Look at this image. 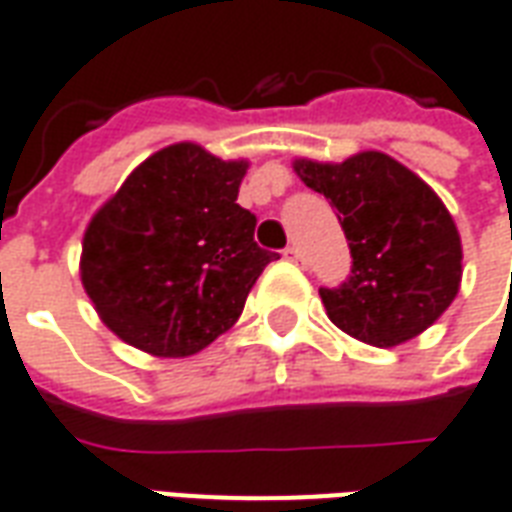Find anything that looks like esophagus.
Segmentation results:
<instances>
[{
    "label": "esophagus",
    "instance_id": "esophagus-1",
    "mask_svg": "<svg viewBox=\"0 0 512 512\" xmlns=\"http://www.w3.org/2000/svg\"><path fill=\"white\" fill-rule=\"evenodd\" d=\"M284 259H289V262L295 264H303V253H300V248H295V245H289V248L284 250Z\"/></svg>",
    "mask_w": 512,
    "mask_h": 512
}]
</instances>
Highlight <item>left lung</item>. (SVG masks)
Wrapping results in <instances>:
<instances>
[{
    "label": "left lung",
    "instance_id": "obj_1",
    "mask_svg": "<svg viewBox=\"0 0 512 512\" xmlns=\"http://www.w3.org/2000/svg\"><path fill=\"white\" fill-rule=\"evenodd\" d=\"M292 168L336 206L350 242V278L320 289L328 320L372 347H397L427 331L463 278L458 226L433 187L383 151L344 162L295 159Z\"/></svg>",
    "mask_w": 512,
    "mask_h": 512
}]
</instances>
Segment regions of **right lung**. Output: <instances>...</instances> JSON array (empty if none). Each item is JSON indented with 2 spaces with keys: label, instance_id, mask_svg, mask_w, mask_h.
I'll return each instance as SVG.
<instances>
[{
  "label": "right lung",
  "instance_id": "1",
  "mask_svg": "<svg viewBox=\"0 0 512 512\" xmlns=\"http://www.w3.org/2000/svg\"><path fill=\"white\" fill-rule=\"evenodd\" d=\"M245 173V159L173 143L90 217L79 275L118 339L187 358L239 320L256 278L278 259L253 242L256 217L237 204Z\"/></svg>",
  "mask_w": 512,
  "mask_h": 512
}]
</instances>
